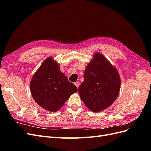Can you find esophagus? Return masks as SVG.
<instances>
[{
    "label": "esophagus",
    "mask_w": 151,
    "mask_h": 151,
    "mask_svg": "<svg viewBox=\"0 0 151 151\" xmlns=\"http://www.w3.org/2000/svg\"><path fill=\"white\" fill-rule=\"evenodd\" d=\"M74 84H75V86L77 87V88H79V82H76V83H74Z\"/></svg>",
    "instance_id": "esophagus-1"
}]
</instances>
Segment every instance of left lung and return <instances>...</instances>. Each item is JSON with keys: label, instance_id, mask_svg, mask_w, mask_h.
I'll return each instance as SVG.
<instances>
[{"label": "left lung", "instance_id": "obj_1", "mask_svg": "<svg viewBox=\"0 0 151 151\" xmlns=\"http://www.w3.org/2000/svg\"><path fill=\"white\" fill-rule=\"evenodd\" d=\"M84 79L79 94L91 111L104 110L117 98L121 86L119 73L101 53L94 54L86 66Z\"/></svg>", "mask_w": 151, "mask_h": 151}]
</instances>
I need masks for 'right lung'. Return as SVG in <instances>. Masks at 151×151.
<instances>
[{"mask_svg":"<svg viewBox=\"0 0 151 151\" xmlns=\"http://www.w3.org/2000/svg\"><path fill=\"white\" fill-rule=\"evenodd\" d=\"M30 91L32 97L41 107L56 112L76 92L77 88L60 71L59 63L49 57L32 77Z\"/></svg>","mask_w":151,"mask_h":151,"instance_id":"add662e5","label":"right lung"}]
</instances>
